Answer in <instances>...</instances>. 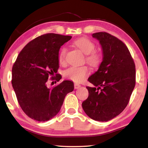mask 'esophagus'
<instances>
[{
  "label": "esophagus",
  "mask_w": 148,
  "mask_h": 148,
  "mask_svg": "<svg viewBox=\"0 0 148 148\" xmlns=\"http://www.w3.org/2000/svg\"><path fill=\"white\" fill-rule=\"evenodd\" d=\"M80 87H81V86H80L79 84H74V89H79Z\"/></svg>",
  "instance_id": "34e87169"
}]
</instances>
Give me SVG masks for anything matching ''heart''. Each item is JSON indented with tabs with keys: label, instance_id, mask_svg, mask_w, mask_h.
<instances>
[{
	"label": "heart",
	"instance_id": "heart-1",
	"mask_svg": "<svg viewBox=\"0 0 148 148\" xmlns=\"http://www.w3.org/2000/svg\"><path fill=\"white\" fill-rule=\"evenodd\" d=\"M74 44L86 54V60L88 63L93 67H97L102 61L101 55L97 51H94L95 44L87 38H81L74 42ZM67 49L65 47H62L59 53V61L60 63H64L66 59ZM89 74V69L87 66H72L65 70L63 72L66 78L72 80L76 83L84 81Z\"/></svg>",
	"mask_w": 148,
	"mask_h": 148
}]
</instances>
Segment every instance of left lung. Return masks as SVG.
I'll return each mask as SVG.
<instances>
[{"instance_id":"1","label":"left lung","mask_w":148,"mask_h":148,"mask_svg":"<svg viewBox=\"0 0 148 148\" xmlns=\"http://www.w3.org/2000/svg\"><path fill=\"white\" fill-rule=\"evenodd\" d=\"M92 36L101 44L103 59L98 71L88 78L95 87H86L89 96L82 108L92 119L108 121L128 104L136 84V69L128 47L121 40L106 32Z\"/></svg>"}]
</instances>
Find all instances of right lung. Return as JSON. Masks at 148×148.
<instances>
[{
    "label": "right lung",
    "mask_w": 148,
    "mask_h": 148,
    "mask_svg": "<svg viewBox=\"0 0 148 148\" xmlns=\"http://www.w3.org/2000/svg\"><path fill=\"white\" fill-rule=\"evenodd\" d=\"M71 36L47 33L29 42L20 51L12 67V84L20 107L27 116L47 121L59 113L66 95L74 90L65 80L51 88L48 78L59 82V51ZM56 75V77L54 76Z\"/></svg>",
    "instance_id": "1"
}]
</instances>
